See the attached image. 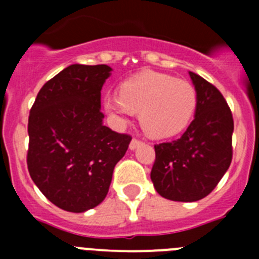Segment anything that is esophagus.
<instances>
[{
    "label": "esophagus",
    "instance_id": "1",
    "mask_svg": "<svg viewBox=\"0 0 259 259\" xmlns=\"http://www.w3.org/2000/svg\"><path fill=\"white\" fill-rule=\"evenodd\" d=\"M140 145H141V141L136 140V139H132V141L130 143V149L135 150V149H137V148H139Z\"/></svg>",
    "mask_w": 259,
    "mask_h": 259
}]
</instances>
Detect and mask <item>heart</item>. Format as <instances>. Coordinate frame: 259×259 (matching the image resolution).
I'll list each match as a JSON object with an SVG mask.
<instances>
[{
	"mask_svg": "<svg viewBox=\"0 0 259 259\" xmlns=\"http://www.w3.org/2000/svg\"><path fill=\"white\" fill-rule=\"evenodd\" d=\"M197 106L196 89L187 80L158 72H143L125 80L118 95H107L104 107L119 124L132 113L152 139L180 134L191 122Z\"/></svg>",
	"mask_w": 259,
	"mask_h": 259,
	"instance_id": "1",
	"label": "heart"
}]
</instances>
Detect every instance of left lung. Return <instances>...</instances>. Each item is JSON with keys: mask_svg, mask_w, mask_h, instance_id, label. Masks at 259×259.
<instances>
[{"mask_svg": "<svg viewBox=\"0 0 259 259\" xmlns=\"http://www.w3.org/2000/svg\"><path fill=\"white\" fill-rule=\"evenodd\" d=\"M197 93L194 119L180 139L154 146L150 179L162 197L194 202L206 197L232 161L233 119L212 84L189 71Z\"/></svg>", "mask_w": 259, "mask_h": 259, "instance_id": "1", "label": "left lung"}]
</instances>
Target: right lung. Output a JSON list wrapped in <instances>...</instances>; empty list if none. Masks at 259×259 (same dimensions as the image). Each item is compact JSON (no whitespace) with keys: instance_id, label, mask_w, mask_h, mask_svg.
I'll return each instance as SVG.
<instances>
[{"instance_id":"right-lung-1","label":"right lung","mask_w":259,"mask_h":259,"mask_svg":"<svg viewBox=\"0 0 259 259\" xmlns=\"http://www.w3.org/2000/svg\"><path fill=\"white\" fill-rule=\"evenodd\" d=\"M113 68L71 65L40 89L28 119L32 180L59 209L84 212L102 202L131 136L104 125L101 89Z\"/></svg>"}]
</instances>
